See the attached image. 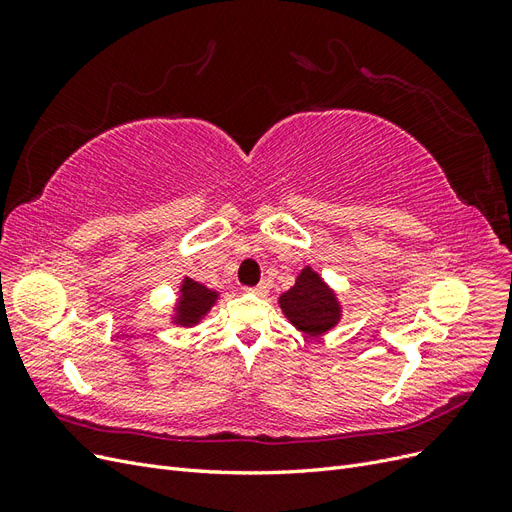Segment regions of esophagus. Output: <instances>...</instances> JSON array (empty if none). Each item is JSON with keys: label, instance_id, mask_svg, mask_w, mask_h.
<instances>
[{"label": "esophagus", "instance_id": "esophagus-1", "mask_svg": "<svg viewBox=\"0 0 512 512\" xmlns=\"http://www.w3.org/2000/svg\"><path fill=\"white\" fill-rule=\"evenodd\" d=\"M250 292H254V294H258V297H267L269 294V286L262 282V284H258V286H254V288H250Z\"/></svg>", "mask_w": 512, "mask_h": 512}]
</instances>
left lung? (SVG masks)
<instances>
[{
  "label": "left lung",
  "mask_w": 512,
  "mask_h": 512,
  "mask_svg": "<svg viewBox=\"0 0 512 512\" xmlns=\"http://www.w3.org/2000/svg\"><path fill=\"white\" fill-rule=\"evenodd\" d=\"M277 305L294 329L314 339L333 331L344 316L337 292L309 265L299 271L294 286L280 294Z\"/></svg>",
  "instance_id": "1"
}]
</instances>
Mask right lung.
I'll list each match as a JSON object with an SVG mask.
<instances>
[{
	"mask_svg": "<svg viewBox=\"0 0 512 512\" xmlns=\"http://www.w3.org/2000/svg\"><path fill=\"white\" fill-rule=\"evenodd\" d=\"M218 299H220L218 290H211L205 284H200L192 280V277L185 275L177 290V299L173 305V314H170V322L177 324L181 329H192L209 316L211 307L218 303Z\"/></svg>",
	"mask_w": 512,
	"mask_h": 512,
	"instance_id": "add662e5",
	"label": "right lung"
}]
</instances>
